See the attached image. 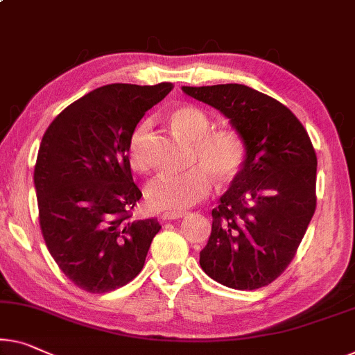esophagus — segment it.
Instances as JSON below:
<instances>
[{
  "mask_svg": "<svg viewBox=\"0 0 355 355\" xmlns=\"http://www.w3.org/2000/svg\"><path fill=\"white\" fill-rule=\"evenodd\" d=\"M188 214L187 211H164L161 215V220L162 221H167V220H180L183 218V216H187Z\"/></svg>",
  "mask_w": 355,
  "mask_h": 355,
  "instance_id": "esophagus-1",
  "label": "esophagus"
}]
</instances>
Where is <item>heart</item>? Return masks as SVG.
I'll return each instance as SVG.
<instances>
[{
	"label": "heart",
	"mask_w": 355,
	"mask_h": 355,
	"mask_svg": "<svg viewBox=\"0 0 355 355\" xmlns=\"http://www.w3.org/2000/svg\"><path fill=\"white\" fill-rule=\"evenodd\" d=\"M168 121L173 130L193 141L191 164L199 166L182 173H159L146 187V200L155 210L178 211L207 198L211 188L210 173L220 183H228L239 175L245 162V145L234 130H210L209 116L193 105L175 108ZM148 123L137 125L127 144V157L134 171L148 167Z\"/></svg>",
	"instance_id": "b5f03b06"
}]
</instances>
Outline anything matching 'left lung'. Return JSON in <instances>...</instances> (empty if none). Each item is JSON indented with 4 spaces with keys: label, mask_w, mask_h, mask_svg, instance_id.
Masks as SVG:
<instances>
[{
    "label": "left lung",
    "mask_w": 355,
    "mask_h": 355,
    "mask_svg": "<svg viewBox=\"0 0 355 355\" xmlns=\"http://www.w3.org/2000/svg\"><path fill=\"white\" fill-rule=\"evenodd\" d=\"M182 89L223 113L245 145L244 167L211 210L200 268L230 288H261L287 269L315 211L314 146L285 105L244 84Z\"/></svg>",
    "instance_id": "1"
}]
</instances>
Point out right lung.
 Wrapping results in <instances>:
<instances>
[{
	"label": "right lung",
	"instance_id": "1",
	"mask_svg": "<svg viewBox=\"0 0 355 355\" xmlns=\"http://www.w3.org/2000/svg\"><path fill=\"white\" fill-rule=\"evenodd\" d=\"M173 89L108 84L67 107L47 127L35 166L40 226L63 274L89 293L129 284L161 230L132 220L141 198L127 144L145 113Z\"/></svg>",
	"mask_w": 355,
	"mask_h": 355
}]
</instances>
